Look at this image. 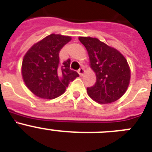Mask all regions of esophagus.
<instances>
[{
	"label": "esophagus",
	"instance_id": "esophagus-1",
	"mask_svg": "<svg viewBox=\"0 0 152 152\" xmlns=\"http://www.w3.org/2000/svg\"><path fill=\"white\" fill-rule=\"evenodd\" d=\"M77 72H78V74L80 75V76H82V75L84 74V72H85V71H84V69L83 68H80V69L77 71Z\"/></svg>",
	"mask_w": 152,
	"mask_h": 152
}]
</instances>
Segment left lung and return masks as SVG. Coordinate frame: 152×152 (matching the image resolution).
I'll use <instances>...</instances> for the list:
<instances>
[{
	"mask_svg": "<svg viewBox=\"0 0 152 152\" xmlns=\"http://www.w3.org/2000/svg\"><path fill=\"white\" fill-rule=\"evenodd\" d=\"M78 39L88 51L90 65L96 74L95 84L87 88L90 97L100 104L119 100L128 88L131 77L126 58L96 38L80 36Z\"/></svg>",
	"mask_w": 152,
	"mask_h": 152,
	"instance_id": "left-lung-1",
	"label": "left lung"
}]
</instances>
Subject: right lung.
<instances>
[{"mask_svg": "<svg viewBox=\"0 0 152 152\" xmlns=\"http://www.w3.org/2000/svg\"><path fill=\"white\" fill-rule=\"evenodd\" d=\"M71 36L51 34L27 51L22 63L23 81L31 92L42 99H54L64 94L79 75L70 69L71 60L61 62L59 52Z\"/></svg>", "mask_w": 152, "mask_h": 152, "instance_id": "1", "label": "right lung"}]
</instances>
